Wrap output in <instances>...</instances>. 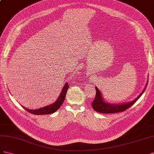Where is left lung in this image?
Here are the masks:
<instances>
[{"label":"left lung","instance_id":"1","mask_svg":"<svg viewBox=\"0 0 154 154\" xmlns=\"http://www.w3.org/2000/svg\"><path fill=\"white\" fill-rule=\"evenodd\" d=\"M148 78L144 90H143L141 93L139 94V95H138L135 99L128 103H119V104L110 103L107 102L106 100H105L103 98L102 93L98 89V88L96 86L95 87L96 90V95L94 101L91 103L92 108H94L95 111L99 113H113L124 112L126 110V109H127L130 106H132V105L140 98V97L143 95V94L146 90V88L148 85Z\"/></svg>","mask_w":154,"mask_h":154}]
</instances>
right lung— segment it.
<instances>
[{"instance_id": "add662e5", "label": "right lung", "mask_w": 154, "mask_h": 154, "mask_svg": "<svg viewBox=\"0 0 154 154\" xmlns=\"http://www.w3.org/2000/svg\"><path fill=\"white\" fill-rule=\"evenodd\" d=\"M69 85H68V83H66L64 86H63L62 90H61V92L57 99L54 103L48 105V106H46L45 107L36 109H31L26 108L24 106L23 107L26 111H28V112L32 114H35V115H45V114H50L54 113L57 110V109H59L61 105L63 103Z\"/></svg>"}]
</instances>
